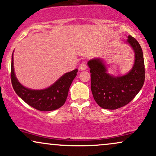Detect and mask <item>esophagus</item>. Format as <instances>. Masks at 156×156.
Returning a JSON list of instances; mask_svg holds the SVG:
<instances>
[{
  "mask_svg": "<svg viewBox=\"0 0 156 156\" xmlns=\"http://www.w3.org/2000/svg\"><path fill=\"white\" fill-rule=\"evenodd\" d=\"M78 69L80 71H83V70H86L87 69V65L85 62H82L81 64H80L79 67H78Z\"/></svg>",
  "mask_w": 156,
  "mask_h": 156,
  "instance_id": "esophagus-1",
  "label": "esophagus"
}]
</instances>
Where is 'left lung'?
Wrapping results in <instances>:
<instances>
[{"label":"left lung","mask_w":156,"mask_h":156,"mask_svg":"<svg viewBox=\"0 0 156 156\" xmlns=\"http://www.w3.org/2000/svg\"><path fill=\"white\" fill-rule=\"evenodd\" d=\"M127 43L133 48L135 60L127 74L114 76L107 70L105 61L95 58L88 62L91 73V90L94 101L101 108L114 110L129 103L141 90L144 83V62L140 44L128 36Z\"/></svg>","instance_id":"left-lung-1"}]
</instances>
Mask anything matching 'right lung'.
Instances as JSON below:
<instances>
[{
    "mask_svg": "<svg viewBox=\"0 0 156 156\" xmlns=\"http://www.w3.org/2000/svg\"><path fill=\"white\" fill-rule=\"evenodd\" d=\"M77 73L78 69L65 73L48 88L40 90L28 89L23 87L17 80L14 69L13 54L12 55L11 80L14 90L27 104L42 112L55 110L64 104L69 89L77 76Z\"/></svg>",
    "mask_w": 156,
    "mask_h": 156,
    "instance_id": "1",
    "label": "right lung"
}]
</instances>
